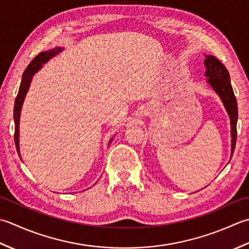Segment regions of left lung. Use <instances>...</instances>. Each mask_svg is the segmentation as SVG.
Instances as JSON below:
<instances>
[{"instance_id": "8db88e82", "label": "left lung", "mask_w": 249, "mask_h": 249, "mask_svg": "<svg viewBox=\"0 0 249 249\" xmlns=\"http://www.w3.org/2000/svg\"><path fill=\"white\" fill-rule=\"evenodd\" d=\"M205 76L207 83L219 95L228 111L231 123V157L234 153L236 144V123H237V103L233 92L230 75L226 67L214 55H205Z\"/></svg>"}]
</instances>
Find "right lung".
<instances>
[{
    "label": "right lung",
    "instance_id": "obj_1",
    "mask_svg": "<svg viewBox=\"0 0 249 249\" xmlns=\"http://www.w3.org/2000/svg\"><path fill=\"white\" fill-rule=\"evenodd\" d=\"M64 48L63 47H54L53 49H49L48 52H43L38 53L36 57H35L31 63L28 65V68L25 69L22 75L21 84H20L19 91L17 94L16 101H15V106H14V120H15V145H16V148L18 151V155L20 157V148H19V119H20V113H21V107L23 104V100L25 98V94H27L28 90L30 88V84L32 82L33 75L37 72V71L43 67L44 63H46L48 60L54 57L55 54L62 52ZM111 140L109 141V143Z\"/></svg>",
    "mask_w": 249,
    "mask_h": 249
}]
</instances>
